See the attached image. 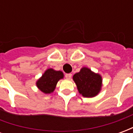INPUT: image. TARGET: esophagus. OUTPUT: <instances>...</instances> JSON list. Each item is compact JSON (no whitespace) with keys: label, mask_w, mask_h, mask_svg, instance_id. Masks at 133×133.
Returning <instances> with one entry per match:
<instances>
[{"label":"esophagus","mask_w":133,"mask_h":133,"mask_svg":"<svg viewBox=\"0 0 133 133\" xmlns=\"http://www.w3.org/2000/svg\"><path fill=\"white\" fill-rule=\"evenodd\" d=\"M71 77H72V74L71 73H67V74H65V78L67 79H70Z\"/></svg>","instance_id":"esophagus-1"}]
</instances>
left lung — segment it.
<instances>
[{
    "mask_svg": "<svg viewBox=\"0 0 133 133\" xmlns=\"http://www.w3.org/2000/svg\"><path fill=\"white\" fill-rule=\"evenodd\" d=\"M77 85L78 92L85 98L95 97L100 92L102 88V77L86 67L82 68L81 71L72 77Z\"/></svg>",
    "mask_w": 133,
    "mask_h": 133,
    "instance_id": "8db88e82",
    "label": "left lung"
}]
</instances>
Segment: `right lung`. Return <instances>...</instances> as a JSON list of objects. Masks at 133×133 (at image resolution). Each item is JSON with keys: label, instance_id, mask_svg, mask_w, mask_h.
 <instances>
[{"label": "right lung", "instance_id": "1", "mask_svg": "<svg viewBox=\"0 0 133 133\" xmlns=\"http://www.w3.org/2000/svg\"><path fill=\"white\" fill-rule=\"evenodd\" d=\"M63 77V72L62 71H57L52 68H49L38 79L36 82V85L41 91L45 94H50L54 91L58 81Z\"/></svg>", "mask_w": 133, "mask_h": 133}]
</instances>
